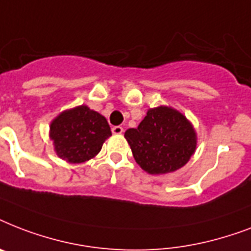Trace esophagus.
Instances as JSON below:
<instances>
[{
	"label": "esophagus",
	"mask_w": 251,
	"mask_h": 251,
	"mask_svg": "<svg viewBox=\"0 0 251 251\" xmlns=\"http://www.w3.org/2000/svg\"><path fill=\"white\" fill-rule=\"evenodd\" d=\"M112 133L120 135V134L124 133V129H122L121 126H113V127H112Z\"/></svg>",
	"instance_id": "1"
}]
</instances>
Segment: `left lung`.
I'll list each match as a JSON object with an SVG mask.
<instances>
[{
	"label": "left lung",
	"instance_id": "left-lung-1",
	"mask_svg": "<svg viewBox=\"0 0 251 251\" xmlns=\"http://www.w3.org/2000/svg\"><path fill=\"white\" fill-rule=\"evenodd\" d=\"M125 138L135 161L151 175L171 173L183 167L197 145L190 122L168 106L150 109L137 129L126 130Z\"/></svg>",
	"mask_w": 251,
	"mask_h": 251
}]
</instances>
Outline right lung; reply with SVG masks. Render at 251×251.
<instances>
[{
	"label": "right lung",
	"instance_id": "right-lung-1",
	"mask_svg": "<svg viewBox=\"0 0 251 251\" xmlns=\"http://www.w3.org/2000/svg\"><path fill=\"white\" fill-rule=\"evenodd\" d=\"M110 135L105 117L86 105L62 112L50 125V139L57 155L73 164L98 155Z\"/></svg>",
	"mask_w": 251,
	"mask_h": 251
}]
</instances>
